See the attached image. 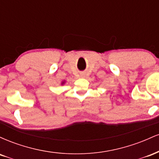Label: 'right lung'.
<instances>
[{"mask_svg": "<svg viewBox=\"0 0 159 159\" xmlns=\"http://www.w3.org/2000/svg\"><path fill=\"white\" fill-rule=\"evenodd\" d=\"M65 84V81H63L61 82V84L62 85H63V84Z\"/></svg>", "mask_w": 159, "mask_h": 159, "instance_id": "1", "label": "right lung"}]
</instances>
